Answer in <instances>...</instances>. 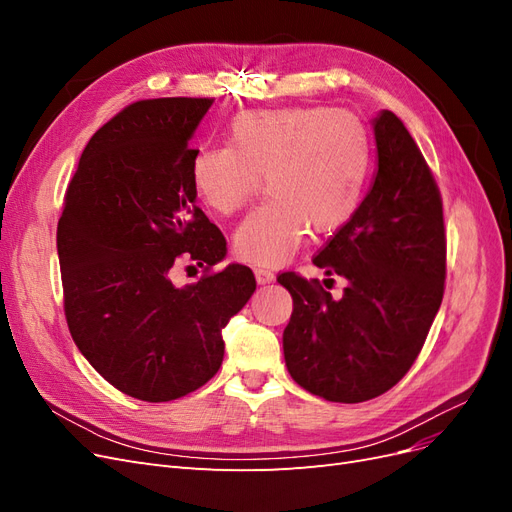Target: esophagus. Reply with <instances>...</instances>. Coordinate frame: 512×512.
Wrapping results in <instances>:
<instances>
[{
    "label": "esophagus",
    "mask_w": 512,
    "mask_h": 512,
    "mask_svg": "<svg viewBox=\"0 0 512 512\" xmlns=\"http://www.w3.org/2000/svg\"><path fill=\"white\" fill-rule=\"evenodd\" d=\"M254 275H256V282L258 284H271L273 280H275V275H273V271L271 269H267V267H256L254 269Z\"/></svg>",
    "instance_id": "34e87169"
}]
</instances>
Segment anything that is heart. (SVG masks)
I'll return each mask as SVG.
<instances>
[{"mask_svg": "<svg viewBox=\"0 0 512 512\" xmlns=\"http://www.w3.org/2000/svg\"><path fill=\"white\" fill-rule=\"evenodd\" d=\"M228 145L196 149L190 175L203 203L241 211L265 177L269 198L235 235L241 258L277 265L297 252L309 226L331 232L359 209L371 164L363 121L339 108L250 111L228 126Z\"/></svg>", "mask_w": 512, "mask_h": 512, "instance_id": "1", "label": "heart"}]
</instances>
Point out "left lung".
Segmentation results:
<instances>
[{
  "label": "left lung",
  "mask_w": 512,
  "mask_h": 512,
  "mask_svg": "<svg viewBox=\"0 0 512 512\" xmlns=\"http://www.w3.org/2000/svg\"><path fill=\"white\" fill-rule=\"evenodd\" d=\"M374 132V185L312 258L327 275L344 277V297L333 299L329 286L294 271L277 275L294 303L284 329L290 376L337 404H359L393 389L421 354L444 297L438 183L397 115L384 111Z\"/></svg>",
  "instance_id": "1"
}]
</instances>
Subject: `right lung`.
I'll return each instance as SVG.
<instances>
[{
    "label": "right lung",
    "instance_id": "right-lung-1",
    "mask_svg": "<svg viewBox=\"0 0 512 512\" xmlns=\"http://www.w3.org/2000/svg\"><path fill=\"white\" fill-rule=\"evenodd\" d=\"M213 98L138 100L91 136L57 224L64 314L74 344L117 391L160 404L207 384L222 329L250 301V267H213L222 230L196 207L188 145ZM196 261V285L174 271Z\"/></svg>",
    "mask_w": 512,
    "mask_h": 512
}]
</instances>
